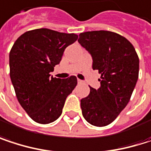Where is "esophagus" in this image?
I'll use <instances>...</instances> for the list:
<instances>
[{
	"label": "esophagus",
	"mask_w": 151,
	"mask_h": 151,
	"mask_svg": "<svg viewBox=\"0 0 151 151\" xmlns=\"http://www.w3.org/2000/svg\"><path fill=\"white\" fill-rule=\"evenodd\" d=\"M78 84H82V83H83V81H82L81 79H78Z\"/></svg>",
	"instance_id": "obj_1"
}]
</instances>
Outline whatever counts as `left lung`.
Instances as JSON below:
<instances>
[{
  "label": "left lung",
  "mask_w": 151,
  "mask_h": 151,
  "mask_svg": "<svg viewBox=\"0 0 151 151\" xmlns=\"http://www.w3.org/2000/svg\"><path fill=\"white\" fill-rule=\"evenodd\" d=\"M78 42L93 58V69L101 74L99 89L80 101L86 121L96 127L113 122L128 105L139 74V58L124 37L106 30L79 34Z\"/></svg>",
  "instance_id": "left-lung-1"
}]
</instances>
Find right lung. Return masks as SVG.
Here are the masks:
<instances>
[{
	"label": "right lung",
	"mask_w": 151,
	"mask_h": 151,
	"mask_svg": "<svg viewBox=\"0 0 151 151\" xmlns=\"http://www.w3.org/2000/svg\"><path fill=\"white\" fill-rule=\"evenodd\" d=\"M77 39L74 33L37 29L20 36L11 48L9 70L16 98L37 123L56 121L77 86L75 76L62 79L50 74L60 63L65 49Z\"/></svg>",
	"instance_id": "obj_1"
}]
</instances>
